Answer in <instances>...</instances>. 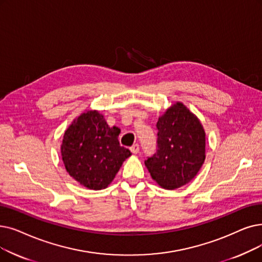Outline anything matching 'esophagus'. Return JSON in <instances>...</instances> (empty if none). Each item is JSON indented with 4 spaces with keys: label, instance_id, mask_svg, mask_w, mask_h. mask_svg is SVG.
Here are the masks:
<instances>
[{
    "label": "esophagus",
    "instance_id": "obj_1",
    "mask_svg": "<svg viewBox=\"0 0 262 262\" xmlns=\"http://www.w3.org/2000/svg\"><path fill=\"white\" fill-rule=\"evenodd\" d=\"M139 144L138 143H135V144H133L132 146H130V151H132V153H134V154H137V153H139Z\"/></svg>",
    "mask_w": 262,
    "mask_h": 262
}]
</instances>
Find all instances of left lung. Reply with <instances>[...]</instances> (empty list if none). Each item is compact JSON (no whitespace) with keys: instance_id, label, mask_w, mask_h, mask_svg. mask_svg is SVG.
<instances>
[{"instance_id":"left-lung-1","label":"left lung","mask_w":262,"mask_h":262,"mask_svg":"<svg viewBox=\"0 0 262 262\" xmlns=\"http://www.w3.org/2000/svg\"><path fill=\"white\" fill-rule=\"evenodd\" d=\"M156 152L144 162L156 183L176 189L196 177L206 158V134L200 121L181 103L158 119Z\"/></svg>"}]
</instances>
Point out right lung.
<instances>
[{"label":"right lung","mask_w":262,"mask_h":262,"mask_svg":"<svg viewBox=\"0 0 262 262\" xmlns=\"http://www.w3.org/2000/svg\"><path fill=\"white\" fill-rule=\"evenodd\" d=\"M119 134L99 112L82 113L65 132L61 145L67 172L90 189L106 188L130 156V151L120 145Z\"/></svg>","instance_id":"right-lung-1"}]
</instances>
